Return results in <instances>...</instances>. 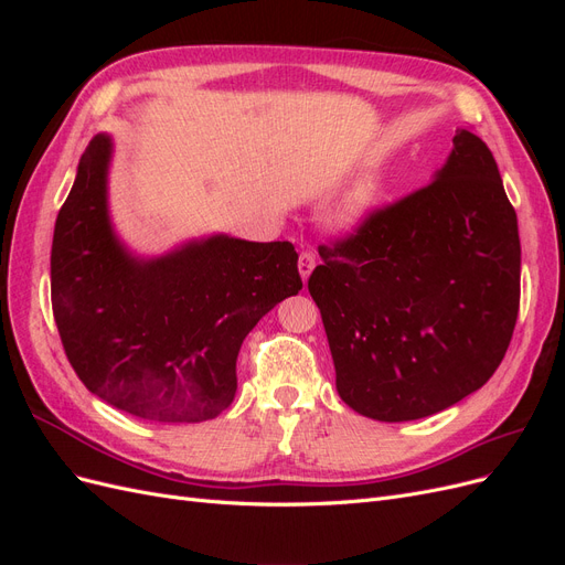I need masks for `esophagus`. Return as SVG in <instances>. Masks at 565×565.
<instances>
[{
  "label": "esophagus",
  "mask_w": 565,
  "mask_h": 565,
  "mask_svg": "<svg viewBox=\"0 0 565 565\" xmlns=\"http://www.w3.org/2000/svg\"><path fill=\"white\" fill-rule=\"evenodd\" d=\"M313 268H316V252L313 249H303L299 254V273H301V278L309 280Z\"/></svg>",
  "instance_id": "obj_1"
}]
</instances>
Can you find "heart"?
<instances>
[{
	"label": "heart",
	"instance_id": "heart-1",
	"mask_svg": "<svg viewBox=\"0 0 565 565\" xmlns=\"http://www.w3.org/2000/svg\"><path fill=\"white\" fill-rule=\"evenodd\" d=\"M380 191H382V179L377 174H367L358 181L339 210L341 224L353 226L358 221H363V216L372 210V204L377 202Z\"/></svg>",
	"mask_w": 565,
	"mask_h": 565
}]
</instances>
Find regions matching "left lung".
<instances>
[{"label":"left lung","mask_w":565,"mask_h":565,"mask_svg":"<svg viewBox=\"0 0 565 565\" xmlns=\"http://www.w3.org/2000/svg\"><path fill=\"white\" fill-rule=\"evenodd\" d=\"M452 146L436 181L318 247L309 292L337 391L370 419H422L459 403L500 367L516 328V212L490 148L471 129H457Z\"/></svg>","instance_id":"obj_1"}]
</instances>
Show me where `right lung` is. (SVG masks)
<instances>
[{"label":"right lung","mask_w":565,"mask_h":565,"mask_svg":"<svg viewBox=\"0 0 565 565\" xmlns=\"http://www.w3.org/2000/svg\"><path fill=\"white\" fill-rule=\"evenodd\" d=\"M110 139L94 136L56 218L51 306L82 384L150 422H204L231 405L245 337L301 289L292 243L228 235L134 259L106 207Z\"/></svg>","instance_id":"add662e5"}]
</instances>
